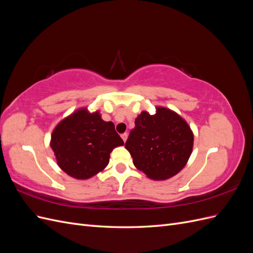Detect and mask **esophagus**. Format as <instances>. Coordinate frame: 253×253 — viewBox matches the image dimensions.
<instances>
[{
	"mask_svg": "<svg viewBox=\"0 0 253 253\" xmlns=\"http://www.w3.org/2000/svg\"><path fill=\"white\" fill-rule=\"evenodd\" d=\"M121 138H122V140H124V141L126 142V139H127V133L121 134Z\"/></svg>",
	"mask_w": 253,
	"mask_h": 253,
	"instance_id": "1",
	"label": "esophagus"
}]
</instances>
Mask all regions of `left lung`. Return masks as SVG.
<instances>
[{"label":"left lung","instance_id":"1","mask_svg":"<svg viewBox=\"0 0 253 253\" xmlns=\"http://www.w3.org/2000/svg\"><path fill=\"white\" fill-rule=\"evenodd\" d=\"M126 148L137 169L151 179L165 180L186 166L192 153L193 133L179 115L157 108L155 115H138Z\"/></svg>","mask_w":253,"mask_h":253}]
</instances>
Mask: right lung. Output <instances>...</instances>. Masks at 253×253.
I'll return each mask as SVG.
<instances>
[{
    "label": "right lung",
    "instance_id": "1",
    "mask_svg": "<svg viewBox=\"0 0 253 253\" xmlns=\"http://www.w3.org/2000/svg\"><path fill=\"white\" fill-rule=\"evenodd\" d=\"M124 144L112 121L106 122L99 112L90 114L86 109L61 121L50 140L58 166L77 179H87L102 171L113 149Z\"/></svg>",
    "mask_w": 253,
    "mask_h": 253
}]
</instances>
